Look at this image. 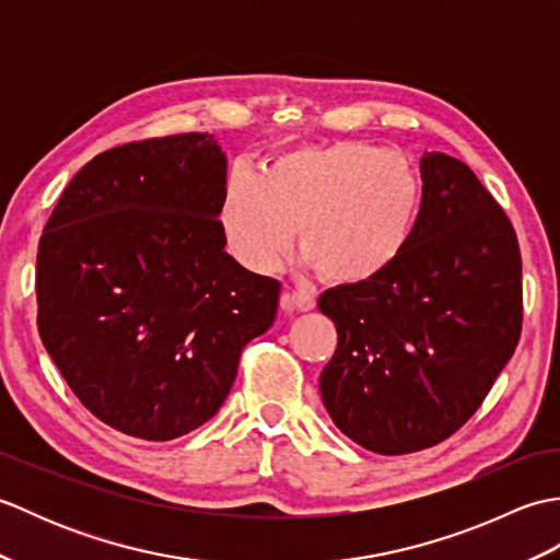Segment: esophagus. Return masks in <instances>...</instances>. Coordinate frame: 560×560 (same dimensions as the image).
<instances>
[{
	"instance_id": "esophagus-1",
	"label": "esophagus",
	"mask_w": 560,
	"mask_h": 560,
	"mask_svg": "<svg viewBox=\"0 0 560 560\" xmlns=\"http://www.w3.org/2000/svg\"><path fill=\"white\" fill-rule=\"evenodd\" d=\"M281 307L283 311H301L307 313L315 307V299L305 291H287L281 295Z\"/></svg>"
}]
</instances>
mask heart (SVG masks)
Wrapping results in <instances>:
<instances>
[{"label":"heart","instance_id":"obj_1","mask_svg":"<svg viewBox=\"0 0 560 560\" xmlns=\"http://www.w3.org/2000/svg\"><path fill=\"white\" fill-rule=\"evenodd\" d=\"M419 205L421 183L399 151L339 141L281 153L261 173L233 168L221 229L231 255L257 273L281 265L295 229L305 265L355 287L395 265Z\"/></svg>","mask_w":560,"mask_h":560}]
</instances>
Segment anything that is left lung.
Returning a JSON list of instances; mask_svg holds the SVG:
<instances>
[{"label":"left lung","instance_id":"left-lung-1","mask_svg":"<svg viewBox=\"0 0 560 560\" xmlns=\"http://www.w3.org/2000/svg\"><path fill=\"white\" fill-rule=\"evenodd\" d=\"M421 180L419 217L395 265L317 303L339 337L319 375L325 409L377 455L459 431L522 331V259L505 211L447 153H423Z\"/></svg>","mask_w":560,"mask_h":560}]
</instances>
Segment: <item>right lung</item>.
I'll use <instances>...</instances> for the list:
<instances>
[{"mask_svg": "<svg viewBox=\"0 0 560 560\" xmlns=\"http://www.w3.org/2000/svg\"><path fill=\"white\" fill-rule=\"evenodd\" d=\"M225 153L213 135L98 153L38 245L43 347L96 419L141 440L207 423L241 351L271 327L281 283L225 253Z\"/></svg>", "mask_w": 560, "mask_h": 560, "instance_id": "obj_1", "label": "right lung"}]
</instances>
